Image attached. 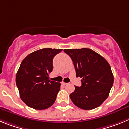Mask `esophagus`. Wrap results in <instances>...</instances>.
<instances>
[{"instance_id":"1","label":"esophagus","mask_w":129,"mask_h":129,"mask_svg":"<svg viewBox=\"0 0 129 129\" xmlns=\"http://www.w3.org/2000/svg\"><path fill=\"white\" fill-rule=\"evenodd\" d=\"M62 84L63 85H67L68 84V83H65V82H62Z\"/></svg>"}]
</instances>
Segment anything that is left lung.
Listing matches in <instances>:
<instances>
[{
  "mask_svg": "<svg viewBox=\"0 0 129 129\" xmlns=\"http://www.w3.org/2000/svg\"><path fill=\"white\" fill-rule=\"evenodd\" d=\"M72 59L76 77L82 78V85L75 86L70 98L78 107L91 110L107 98L114 82L110 65L101 55L88 48L64 49Z\"/></svg>",
  "mask_w": 129,
  "mask_h": 129,
  "instance_id": "8db88e82",
  "label": "left lung"
}]
</instances>
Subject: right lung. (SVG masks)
Wrapping results in <instances>:
<instances>
[{"label":"right lung","instance_id":"right-lung-1","mask_svg":"<svg viewBox=\"0 0 129 129\" xmlns=\"http://www.w3.org/2000/svg\"><path fill=\"white\" fill-rule=\"evenodd\" d=\"M62 49L44 48L31 53L23 60L16 75L22 100L37 110L46 109L56 100L60 83L51 81L53 58Z\"/></svg>","mask_w":129,"mask_h":129}]
</instances>
